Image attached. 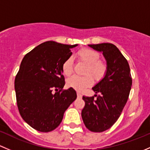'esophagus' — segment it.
Returning <instances> with one entry per match:
<instances>
[{
	"instance_id": "1",
	"label": "esophagus",
	"mask_w": 150,
	"mask_h": 150,
	"mask_svg": "<svg viewBox=\"0 0 150 150\" xmlns=\"http://www.w3.org/2000/svg\"><path fill=\"white\" fill-rule=\"evenodd\" d=\"M76 94H77V97H78V98L81 99V98H82V95H81V92H77Z\"/></svg>"
}]
</instances>
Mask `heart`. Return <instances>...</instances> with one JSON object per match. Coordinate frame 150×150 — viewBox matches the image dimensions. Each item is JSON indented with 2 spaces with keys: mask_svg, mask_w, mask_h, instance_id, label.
<instances>
[{
  "mask_svg": "<svg viewBox=\"0 0 150 150\" xmlns=\"http://www.w3.org/2000/svg\"><path fill=\"white\" fill-rule=\"evenodd\" d=\"M76 58L79 61L87 65L84 76H73L67 80L68 86L76 90L82 91L86 87L91 86L93 83V77L97 80H100L105 76L108 71V64L104 60L100 59V55L98 52L92 49L84 47L76 52ZM62 71L64 75L69 76L73 72V60L67 58L63 62ZM91 75H92L91 76Z\"/></svg>",
  "mask_w": 150,
  "mask_h": 150,
  "instance_id": "1",
  "label": "heart"
}]
</instances>
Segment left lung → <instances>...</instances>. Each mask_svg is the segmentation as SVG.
I'll return each instance as SVG.
<instances>
[{
	"label": "left lung",
	"instance_id": "obj_1",
	"mask_svg": "<svg viewBox=\"0 0 150 150\" xmlns=\"http://www.w3.org/2000/svg\"><path fill=\"white\" fill-rule=\"evenodd\" d=\"M103 52L108 64L104 78L92 87L99 95L84 97L85 106L81 110L84 125L89 131L103 132L110 129L121 115L132 89L130 67L118 47L111 43L89 45Z\"/></svg>",
	"mask_w": 150,
	"mask_h": 150
}]
</instances>
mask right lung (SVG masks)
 Here are the masks:
<instances>
[{
  "instance_id": "1",
  "label": "right lung",
  "mask_w": 150,
  "mask_h": 150,
  "mask_svg": "<svg viewBox=\"0 0 150 150\" xmlns=\"http://www.w3.org/2000/svg\"><path fill=\"white\" fill-rule=\"evenodd\" d=\"M78 45L47 41L26 54L15 78L19 113L31 127L49 132L61 123L65 111L76 99L72 87L64 90L63 62ZM57 92L52 93V90Z\"/></svg>"
}]
</instances>
